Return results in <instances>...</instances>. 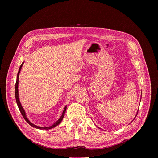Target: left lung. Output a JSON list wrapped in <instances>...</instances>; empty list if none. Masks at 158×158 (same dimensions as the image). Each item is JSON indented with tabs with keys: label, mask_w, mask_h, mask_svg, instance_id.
<instances>
[{
	"label": "left lung",
	"mask_w": 158,
	"mask_h": 158,
	"mask_svg": "<svg viewBox=\"0 0 158 158\" xmlns=\"http://www.w3.org/2000/svg\"><path fill=\"white\" fill-rule=\"evenodd\" d=\"M137 114H138V113H137Z\"/></svg>",
	"instance_id": "1"
}]
</instances>
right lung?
I'll list each match as a JSON object with an SVG mask.
<instances>
[{
    "mask_svg": "<svg viewBox=\"0 0 158 158\" xmlns=\"http://www.w3.org/2000/svg\"><path fill=\"white\" fill-rule=\"evenodd\" d=\"M23 64V63L21 64V66H20V69H19V70H18V75H17V79H16V85H15V97H16V103H17V105L18 106V108L19 109H20V111L21 113V114H22L23 117L24 118V119L26 120V121L28 123L30 124V125L33 127H35L36 128H39V129H45V130H48V129H50V128H53L56 126H57L59 125V124H60V123L62 121V120H63V118L64 117V113L66 112V106L64 107V111L63 112V114H62V115L60 117V118L59 119L58 121H57L56 123H55L53 125L50 126V127H37L35 125H33V124H32L31 122H30V121L28 120V119L26 117V113H25V111L24 110H23V109L22 108L21 104H20V100H19V98H18V77H19V74H20V70H21V69H22V64Z\"/></svg>",
    "mask_w": 158,
    "mask_h": 158,
    "instance_id": "obj_1",
    "label": "right lung"
}]
</instances>
